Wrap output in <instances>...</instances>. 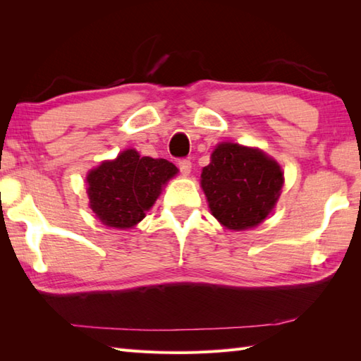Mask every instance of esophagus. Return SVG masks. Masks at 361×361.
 Here are the masks:
<instances>
[{"mask_svg": "<svg viewBox=\"0 0 361 361\" xmlns=\"http://www.w3.org/2000/svg\"><path fill=\"white\" fill-rule=\"evenodd\" d=\"M178 169L181 171V173H190V169H192V163L189 159H180L178 161Z\"/></svg>", "mask_w": 361, "mask_h": 361, "instance_id": "34e87169", "label": "esophagus"}]
</instances>
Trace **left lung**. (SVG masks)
Here are the masks:
<instances>
[{
    "label": "left lung",
    "mask_w": 361,
    "mask_h": 361,
    "mask_svg": "<svg viewBox=\"0 0 361 361\" xmlns=\"http://www.w3.org/2000/svg\"><path fill=\"white\" fill-rule=\"evenodd\" d=\"M282 183L283 175L274 159L231 142L217 145L202 172L212 216L235 231L265 220L278 202Z\"/></svg>",
    "instance_id": "1"
}]
</instances>
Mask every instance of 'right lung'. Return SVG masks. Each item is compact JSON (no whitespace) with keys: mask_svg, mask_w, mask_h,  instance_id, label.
<instances>
[{"mask_svg":"<svg viewBox=\"0 0 361 361\" xmlns=\"http://www.w3.org/2000/svg\"><path fill=\"white\" fill-rule=\"evenodd\" d=\"M178 172L167 159L141 157L136 150L122 152L87 176L90 206L104 225L132 228L158 198L161 188Z\"/></svg>","mask_w":361,"mask_h":361,"instance_id":"right-lung-1","label":"right lung"}]
</instances>
